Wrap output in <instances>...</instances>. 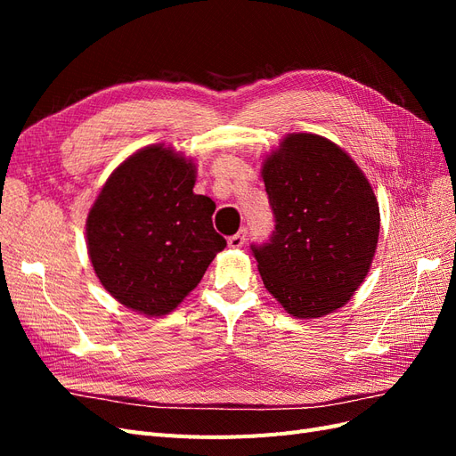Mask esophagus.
Wrapping results in <instances>:
<instances>
[{"mask_svg": "<svg viewBox=\"0 0 456 456\" xmlns=\"http://www.w3.org/2000/svg\"><path fill=\"white\" fill-rule=\"evenodd\" d=\"M245 240H247V230L241 228L238 233H233V236L228 238V245L232 249H240V247L245 243Z\"/></svg>", "mask_w": 456, "mask_h": 456, "instance_id": "1", "label": "esophagus"}]
</instances>
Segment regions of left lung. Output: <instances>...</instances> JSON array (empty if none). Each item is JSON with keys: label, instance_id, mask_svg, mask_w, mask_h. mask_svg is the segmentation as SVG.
Instances as JSON below:
<instances>
[{"label": "left lung", "instance_id": "left-lung-1", "mask_svg": "<svg viewBox=\"0 0 456 456\" xmlns=\"http://www.w3.org/2000/svg\"><path fill=\"white\" fill-rule=\"evenodd\" d=\"M273 232L251 251L268 291L295 317L346 305L375 256L380 215L346 151L323 136L289 134L262 167Z\"/></svg>", "mask_w": 456, "mask_h": 456}]
</instances>
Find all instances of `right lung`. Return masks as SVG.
Listing matches in <instances>:
<instances>
[{
	"label": "right lung",
	"mask_w": 456,
	"mask_h": 456,
	"mask_svg": "<svg viewBox=\"0 0 456 456\" xmlns=\"http://www.w3.org/2000/svg\"><path fill=\"white\" fill-rule=\"evenodd\" d=\"M196 167L161 144L136 151L108 178L87 218L96 278L121 305L163 315L201 281L226 240L215 201L194 194Z\"/></svg>",
	"instance_id": "right-lung-1"
}]
</instances>
